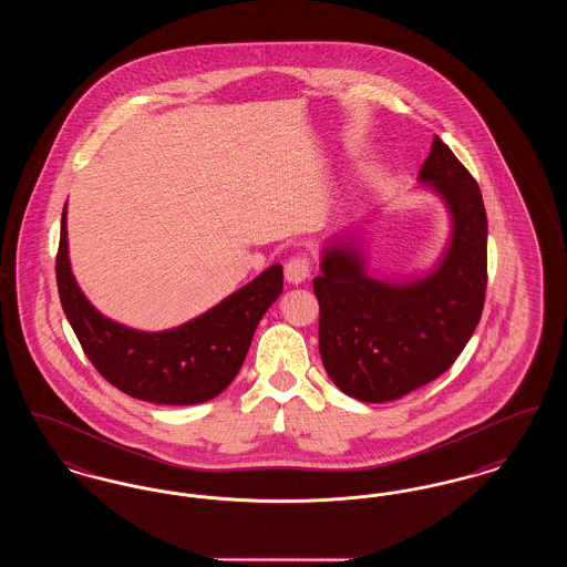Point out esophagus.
I'll return each instance as SVG.
<instances>
[{
  "label": "esophagus",
  "mask_w": 567,
  "mask_h": 567,
  "mask_svg": "<svg viewBox=\"0 0 567 567\" xmlns=\"http://www.w3.org/2000/svg\"><path fill=\"white\" fill-rule=\"evenodd\" d=\"M310 259L308 257H293L287 261L285 266V278L291 282V285H301L310 278Z\"/></svg>",
  "instance_id": "obj_1"
}]
</instances>
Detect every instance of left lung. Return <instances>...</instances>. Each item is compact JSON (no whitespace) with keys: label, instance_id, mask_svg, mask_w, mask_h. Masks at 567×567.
I'll list each match as a JSON object with an SVG mask.
<instances>
[{"label":"left lung","instance_id":"obj_1","mask_svg":"<svg viewBox=\"0 0 567 567\" xmlns=\"http://www.w3.org/2000/svg\"><path fill=\"white\" fill-rule=\"evenodd\" d=\"M419 183L451 215V238L435 268L412 278L368 271L357 236L321 252L315 278L319 351L340 391L359 402H391L444 374L465 349L485 306L486 213L472 174L435 135Z\"/></svg>","mask_w":567,"mask_h":567}]
</instances>
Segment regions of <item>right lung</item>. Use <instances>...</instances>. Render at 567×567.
Returning <instances> with one entry per match:
<instances>
[{
  "label": "right lung",
  "mask_w": 567,
  "mask_h": 567,
  "mask_svg": "<svg viewBox=\"0 0 567 567\" xmlns=\"http://www.w3.org/2000/svg\"><path fill=\"white\" fill-rule=\"evenodd\" d=\"M65 208L56 252V289L82 351L118 391L151 404H202L223 393L243 368L252 333L282 293L274 264L208 312L165 331H137L97 312L70 268Z\"/></svg>",
  "instance_id": "right-lung-1"
}]
</instances>
